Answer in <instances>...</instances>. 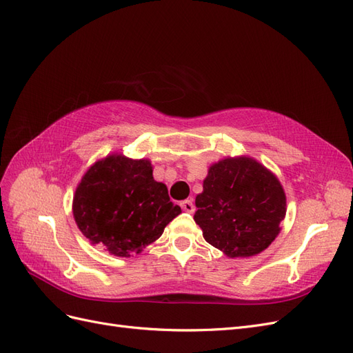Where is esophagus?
<instances>
[{
  "label": "esophagus",
  "mask_w": 353,
  "mask_h": 353,
  "mask_svg": "<svg viewBox=\"0 0 353 353\" xmlns=\"http://www.w3.org/2000/svg\"><path fill=\"white\" fill-rule=\"evenodd\" d=\"M181 208H183V210H185V212H188V213H193L194 212V203L191 201V200H184V201H181Z\"/></svg>",
  "instance_id": "obj_1"
}]
</instances>
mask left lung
I'll return each mask as SVG.
<instances>
[{"instance_id": "8db88e82", "label": "left lung", "mask_w": 353, "mask_h": 353, "mask_svg": "<svg viewBox=\"0 0 353 353\" xmlns=\"http://www.w3.org/2000/svg\"><path fill=\"white\" fill-rule=\"evenodd\" d=\"M196 208L203 237L228 258L263 252L280 234L287 210L279 178L250 156L210 165Z\"/></svg>"}]
</instances>
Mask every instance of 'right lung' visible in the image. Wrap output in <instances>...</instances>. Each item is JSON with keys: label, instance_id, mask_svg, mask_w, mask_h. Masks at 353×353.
Segmentation results:
<instances>
[{"label": "right lung", "instance_id": "obj_1", "mask_svg": "<svg viewBox=\"0 0 353 353\" xmlns=\"http://www.w3.org/2000/svg\"><path fill=\"white\" fill-rule=\"evenodd\" d=\"M72 212L81 232L119 258L141 253L181 213L148 159L112 153L97 160L77 187Z\"/></svg>", "mask_w": 353, "mask_h": 353}]
</instances>
